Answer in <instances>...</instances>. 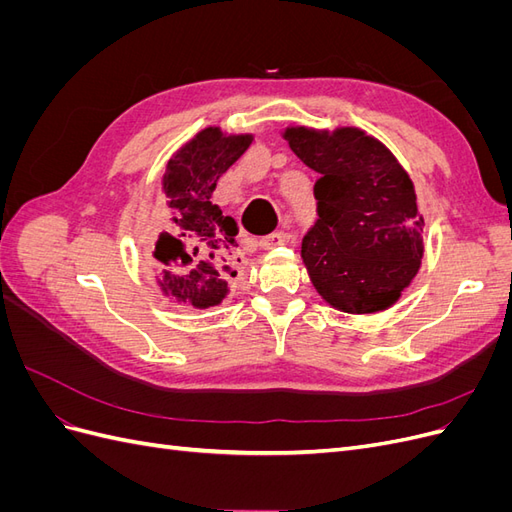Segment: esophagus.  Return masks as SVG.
I'll use <instances>...</instances> for the list:
<instances>
[{
    "label": "esophagus",
    "instance_id": "obj_1",
    "mask_svg": "<svg viewBox=\"0 0 512 512\" xmlns=\"http://www.w3.org/2000/svg\"><path fill=\"white\" fill-rule=\"evenodd\" d=\"M290 241V235L284 230H275L271 232V235L262 237L260 239V247H265V250H271V247H277V245H286Z\"/></svg>",
    "mask_w": 512,
    "mask_h": 512
}]
</instances>
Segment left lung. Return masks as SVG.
Here are the masks:
<instances>
[{
  "label": "left lung",
  "instance_id": "8db88e82",
  "mask_svg": "<svg viewBox=\"0 0 512 512\" xmlns=\"http://www.w3.org/2000/svg\"><path fill=\"white\" fill-rule=\"evenodd\" d=\"M297 158L320 175L318 220L301 256L320 297L348 314L391 307L423 258L414 183L393 153L359 128H286Z\"/></svg>",
  "mask_w": 512,
  "mask_h": 512
}]
</instances>
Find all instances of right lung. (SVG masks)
<instances>
[{
  "label": "right lung",
  "mask_w": 512,
  "mask_h": 512,
  "mask_svg": "<svg viewBox=\"0 0 512 512\" xmlns=\"http://www.w3.org/2000/svg\"><path fill=\"white\" fill-rule=\"evenodd\" d=\"M252 134L200 130L166 164L162 190L168 198L166 228L156 241L164 271L158 284L166 297L198 309L222 305L228 277H235L237 222L211 203L218 179L252 143Z\"/></svg>",
  "instance_id": "right-lung-1"
}]
</instances>
